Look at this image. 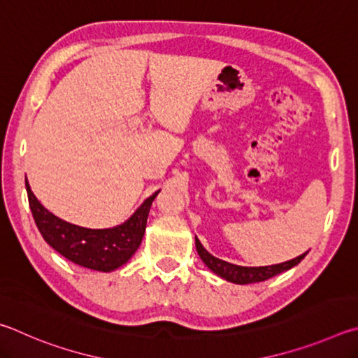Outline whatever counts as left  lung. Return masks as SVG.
I'll return each instance as SVG.
<instances>
[{
  "label": "left lung",
  "mask_w": 358,
  "mask_h": 358,
  "mask_svg": "<svg viewBox=\"0 0 358 358\" xmlns=\"http://www.w3.org/2000/svg\"><path fill=\"white\" fill-rule=\"evenodd\" d=\"M195 243H196V252L199 255V258L203 259L204 264L208 266L215 275H218V277H222L223 280L231 281V283H236V285H250V283L266 281L281 272L289 271V268L297 266L299 262L306 256V253H303L291 261L281 262V264H273V266L243 267V266L231 264V262H227L223 259L215 258V256H212L208 250L201 245V242L198 241V237H195Z\"/></svg>",
  "instance_id": "left-lung-1"
}]
</instances>
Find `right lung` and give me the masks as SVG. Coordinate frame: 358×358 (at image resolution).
I'll return each mask as SVG.
<instances>
[{
  "label": "right lung",
  "instance_id": "right-lung-1",
  "mask_svg": "<svg viewBox=\"0 0 358 358\" xmlns=\"http://www.w3.org/2000/svg\"><path fill=\"white\" fill-rule=\"evenodd\" d=\"M27 192L34 222L50 247L73 264L97 272H113L124 266L140 247L146 231L149 209L160 190L144 199L129 220L105 229L83 228L53 215L31 192L28 179Z\"/></svg>",
  "mask_w": 358,
  "mask_h": 358
}]
</instances>
